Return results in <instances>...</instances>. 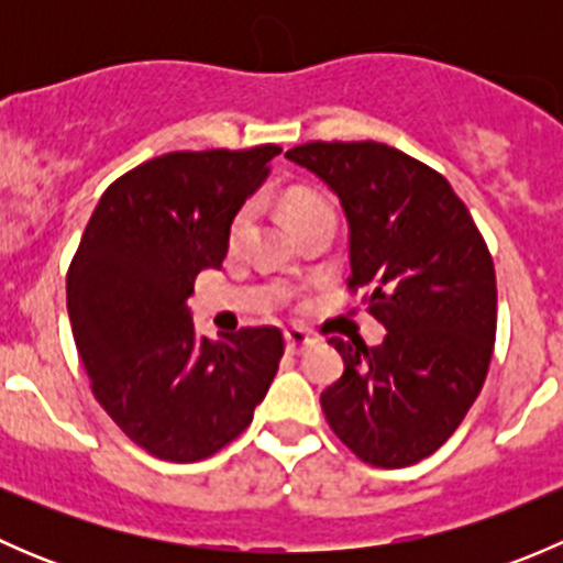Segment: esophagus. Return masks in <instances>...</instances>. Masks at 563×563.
I'll return each instance as SVG.
<instances>
[{
	"mask_svg": "<svg viewBox=\"0 0 563 563\" xmlns=\"http://www.w3.org/2000/svg\"><path fill=\"white\" fill-rule=\"evenodd\" d=\"M313 343H316V340L310 338L305 329H288V332H286L288 354H302V351H308Z\"/></svg>",
	"mask_w": 563,
	"mask_h": 563,
	"instance_id": "esophagus-1",
	"label": "esophagus"
}]
</instances>
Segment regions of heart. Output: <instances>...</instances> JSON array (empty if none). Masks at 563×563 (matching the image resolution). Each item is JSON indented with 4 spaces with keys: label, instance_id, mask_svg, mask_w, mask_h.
<instances>
[{
    "label": "heart",
    "instance_id": "b5f03b06",
    "mask_svg": "<svg viewBox=\"0 0 563 563\" xmlns=\"http://www.w3.org/2000/svg\"><path fill=\"white\" fill-rule=\"evenodd\" d=\"M283 209H286L288 220H291V225L297 229V234L302 229H308V225H313L316 220L334 218L332 203H329L321 192L313 190V187H291V190L286 192V198H283ZM253 201L242 203V207L236 209L234 218H231L229 223V247H240L242 242H245V236L250 234V225H253Z\"/></svg>",
    "mask_w": 563,
    "mask_h": 563
}]
</instances>
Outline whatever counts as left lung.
<instances>
[{"mask_svg": "<svg viewBox=\"0 0 563 563\" xmlns=\"http://www.w3.org/2000/svg\"><path fill=\"white\" fill-rule=\"evenodd\" d=\"M288 161L321 176L349 220V291L387 327L376 349L332 338L345 371L321 391L332 433L365 463L433 455L474 406L496 343V269L450 181L378 141H310Z\"/></svg>", "mask_w": 563, "mask_h": 563, "instance_id": "left-lung-1", "label": "left lung"}]
</instances>
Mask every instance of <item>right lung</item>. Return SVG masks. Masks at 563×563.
Listing matches in <instances>:
<instances>
[{
	"mask_svg": "<svg viewBox=\"0 0 563 563\" xmlns=\"http://www.w3.org/2000/svg\"><path fill=\"white\" fill-rule=\"evenodd\" d=\"M277 144L168 152L108 185L67 269V313L92 395L150 455L196 463L253 422L283 356L277 327L196 338L198 272L220 266L229 223Z\"/></svg>",
	"mask_w": 563,
	"mask_h": 563,
	"instance_id": "right-lung-1",
	"label": "right lung"
}]
</instances>
